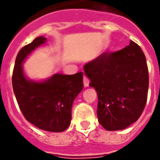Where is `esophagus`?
<instances>
[{
	"instance_id": "1",
	"label": "esophagus",
	"mask_w": 160,
	"mask_h": 160,
	"mask_svg": "<svg viewBox=\"0 0 160 160\" xmlns=\"http://www.w3.org/2000/svg\"><path fill=\"white\" fill-rule=\"evenodd\" d=\"M83 83H84V86H85V87H88L89 83H90V80H89L88 78L84 76V78H83Z\"/></svg>"
}]
</instances>
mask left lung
<instances>
[{
    "label": "left lung",
    "instance_id": "1",
    "mask_svg": "<svg viewBox=\"0 0 160 160\" xmlns=\"http://www.w3.org/2000/svg\"><path fill=\"white\" fill-rule=\"evenodd\" d=\"M84 72L97 92V118L106 130H122L139 118L148 98V69L136 42L102 53L85 64Z\"/></svg>",
    "mask_w": 160,
    "mask_h": 160
}]
</instances>
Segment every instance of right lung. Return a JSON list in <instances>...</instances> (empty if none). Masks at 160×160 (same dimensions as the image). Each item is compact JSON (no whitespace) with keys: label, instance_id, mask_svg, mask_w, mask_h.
Returning a JSON list of instances; mask_svg holds the SVG:
<instances>
[{"label":"right lung","instance_id":"1","mask_svg":"<svg viewBox=\"0 0 160 160\" xmlns=\"http://www.w3.org/2000/svg\"><path fill=\"white\" fill-rule=\"evenodd\" d=\"M47 38L38 37L19 51L12 73V87L24 118L39 129L60 132L69 128L74 100L83 89V73L55 74L42 82L27 79L23 61Z\"/></svg>","mask_w":160,"mask_h":160}]
</instances>
